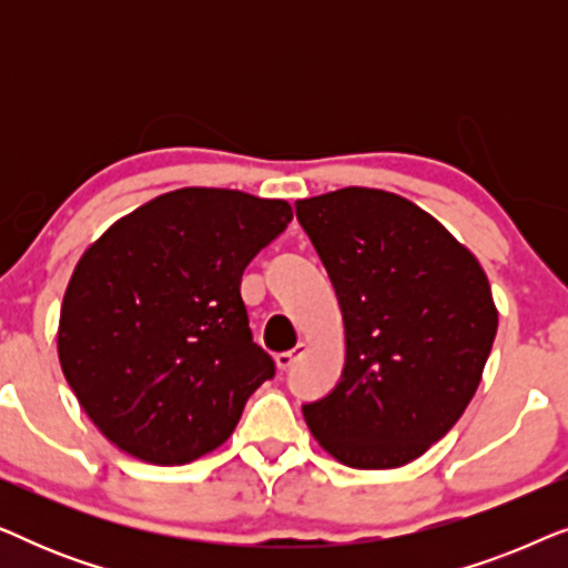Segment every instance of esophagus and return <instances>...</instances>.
Here are the masks:
<instances>
[{"instance_id": "obj_1", "label": "esophagus", "mask_w": 568, "mask_h": 568, "mask_svg": "<svg viewBox=\"0 0 568 568\" xmlns=\"http://www.w3.org/2000/svg\"><path fill=\"white\" fill-rule=\"evenodd\" d=\"M307 354V344H297L292 348V352H282V354H276V367L282 369V372H286V369H292L294 367V362H300L302 356Z\"/></svg>"}]
</instances>
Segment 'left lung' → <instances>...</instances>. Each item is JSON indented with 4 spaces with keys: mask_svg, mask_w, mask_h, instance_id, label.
<instances>
[{
    "mask_svg": "<svg viewBox=\"0 0 568 568\" xmlns=\"http://www.w3.org/2000/svg\"><path fill=\"white\" fill-rule=\"evenodd\" d=\"M294 206L346 331L341 383L302 414L348 468H400L476 395L499 325L491 286L476 255L398 193L348 185Z\"/></svg>",
    "mask_w": 568,
    "mask_h": 568,
    "instance_id": "left-lung-1",
    "label": "left lung"
}]
</instances>
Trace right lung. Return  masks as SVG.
Masks as SVG:
<instances>
[{
  "mask_svg": "<svg viewBox=\"0 0 568 568\" xmlns=\"http://www.w3.org/2000/svg\"><path fill=\"white\" fill-rule=\"evenodd\" d=\"M292 206L230 189H178L111 224L77 261L59 362L90 422L123 453L183 465L227 442L274 377L253 344L243 271Z\"/></svg>",
  "mask_w": 568,
  "mask_h": 568,
  "instance_id": "1",
  "label": "right lung"
}]
</instances>
